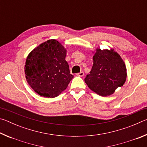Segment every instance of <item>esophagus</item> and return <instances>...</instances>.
<instances>
[{
  "label": "esophagus",
  "instance_id": "esophagus-1",
  "mask_svg": "<svg viewBox=\"0 0 147 147\" xmlns=\"http://www.w3.org/2000/svg\"><path fill=\"white\" fill-rule=\"evenodd\" d=\"M84 72H80L79 73H77L76 74V75L77 76H80V77H82L83 76H84Z\"/></svg>",
  "mask_w": 147,
  "mask_h": 147
}]
</instances>
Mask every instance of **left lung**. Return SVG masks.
<instances>
[{"label":"left lung","instance_id":"1","mask_svg":"<svg viewBox=\"0 0 147 147\" xmlns=\"http://www.w3.org/2000/svg\"><path fill=\"white\" fill-rule=\"evenodd\" d=\"M93 53V67L84 80L89 88L98 95H111L125 83L126 65L113 49L96 48Z\"/></svg>","mask_w":147,"mask_h":147}]
</instances>
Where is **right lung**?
I'll return each mask as SVG.
<instances>
[{
  "label": "right lung",
  "mask_w": 147,
  "mask_h": 147,
  "mask_svg": "<svg viewBox=\"0 0 147 147\" xmlns=\"http://www.w3.org/2000/svg\"><path fill=\"white\" fill-rule=\"evenodd\" d=\"M67 50L56 39L39 45L28 54L24 65L26 81L39 95L54 98L73 78L65 60Z\"/></svg>",
  "instance_id": "right-lung-1"
}]
</instances>
